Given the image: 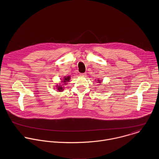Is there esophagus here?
<instances>
[{
	"mask_svg": "<svg viewBox=\"0 0 159 159\" xmlns=\"http://www.w3.org/2000/svg\"><path fill=\"white\" fill-rule=\"evenodd\" d=\"M79 75H80L81 77H85V76H86V74H85V73H80Z\"/></svg>",
	"mask_w": 159,
	"mask_h": 159,
	"instance_id": "34e87169",
	"label": "esophagus"
}]
</instances>
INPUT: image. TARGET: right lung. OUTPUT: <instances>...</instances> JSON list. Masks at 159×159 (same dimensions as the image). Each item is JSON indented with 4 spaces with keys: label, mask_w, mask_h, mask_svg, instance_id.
<instances>
[{
    "label": "right lung",
    "mask_w": 159,
    "mask_h": 159,
    "mask_svg": "<svg viewBox=\"0 0 159 159\" xmlns=\"http://www.w3.org/2000/svg\"><path fill=\"white\" fill-rule=\"evenodd\" d=\"M70 80V77L69 76H67V77H64V79L62 80V82H68L69 80ZM58 90L59 91H61L62 90H63L62 89V87H58Z\"/></svg>",
    "instance_id": "1"
}]
</instances>
